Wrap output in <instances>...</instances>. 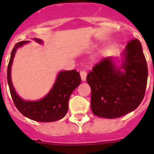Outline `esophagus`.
I'll list each match as a JSON object with an SVG mask.
<instances>
[{
  "label": "esophagus",
  "mask_w": 154,
  "mask_h": 154,
  "mask_svg": "<svg viewBox=\"0 0 154 154\" xmlns=\"http://www.w3.org/2000/svg\"><path fill=\"white\" fill-rule=\"evenodd\" d=\"M80 77H81V80L83 81H85L86 80V76H87V73L85 71H81L80 72Z\"/></svg>",
  "instance_id": "obj_1"
}]
</instances>
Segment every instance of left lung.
<instances>
[{
    "label": "left lung",
    "mask_w": 154,
    "mask_h": 154,
    "mask_svg": "<svg viewBox=\"0 0 154 154\" xmlns=\"http://www.w3.org/2000/svg\"><path fill=\"white\" fill-rule=\"evenodd\" d=\"M121 69L110 57L100 60L87 75L91 89V108L95 116L116 119L136 109L143 100L147 86V65L141 42L133 38L124 51Z\"/></svg>",
    "instance_id": "left-lung-1"
}]
</instances>
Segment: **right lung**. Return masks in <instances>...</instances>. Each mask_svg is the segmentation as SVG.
<instances>
[{"instance_id":"1","label":"right lung","mask_w":154,"mask_h":154,"mask_svg":"<svg viewBox=\"0 0 154 154\" xmlns=\"http://www.w3.org/2000/svg\"><path fill=\"white\" fill-rule=\"evenodd\" d=\"M38 42L42 41L35 38ZM28 42L22 41L17 43L11 53L7 68V82L14 104L18 111L31 120L39 122H52L63 119L68 109V100L71 93L81 83L79 72L76 70L60 71L57 81L50 92L38 101H27L20 98L16 94L11 81V66L17 48Z\"/></svg>"}]
</instances>
